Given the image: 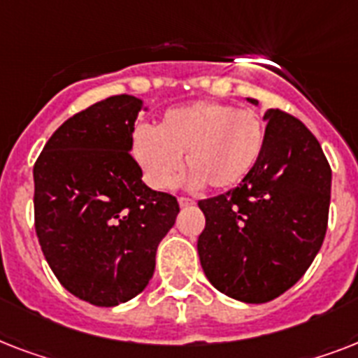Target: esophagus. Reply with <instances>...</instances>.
<instances>
[{
  "mask_svg": "<svg viewBox=\"0 0 358 358\" xmlns=\"http://www.w3.org/2000/svg\"><path fill=\"white\" fill-rule=\"evenodd\" d=\"M178 204H180V208H189L195 204V201H193V199H187V196H180Z\"/></svg>",
  "mask_w": 358,
  "mask_h": 358,
  "instance_id": "1",
  "label": "esophagus"
}]
</instances>
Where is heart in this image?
I'll return each mask as SVG.
<instances>
[{"label": "heart", "instance_id": "b5f03b06", "mask_svg": "<svg viewBox=\"0 0 358 358\" xmlns=\"http://www.w3.org/2000/svg\"><path fill=\"white\" fill-rule=\"evenodd\" d=\"M266 145V124L250 109L230 103L193 102L165 111L156 128L134 134L131 152L156 189L178 178L182 157L191 169L189 187L230 189L255 169Z\"/></svg>", "mask_w": 358, "mask_h": 358}]
</instances>
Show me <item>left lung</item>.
<instances>
[{
    "mask_svg": "<svg viewBox=\"0 0 358 358\" xmlns=\"http://www.w3.org/2000/svg\"><path fill=\"white\" fill-rule=\"evenodd\" d=\"M264 120L266 145L249 176L199 202L206 227L196 241L208 280L255 305L305 275L322 249L331 204V167L316 137L278 109H267Z\"/></svg>",
    "mask_w": 358,
    "mask_h": 358,
    "instance_id": "obj_1",
    "label": "left lung"
}]
</instances>
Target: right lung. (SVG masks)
Here are the masks:
<instances>
[{"label":"right lung","instance_id":"add662e5","mask_svg":"<svg viewBox=\"0 0 358 358\" xmlns=\"http://www.w3.org/2000/svg\"><path fill=\"white\" fill-rule=\"evenodd\" d=\"M143 100L106 98L55 129L33 167L35 230L70 294L117 306L148 286L156 250L174 227L173 195L150 189L131 157Z\"/></svg>","mask_w":358,"mask_h":358}]
</instances>
